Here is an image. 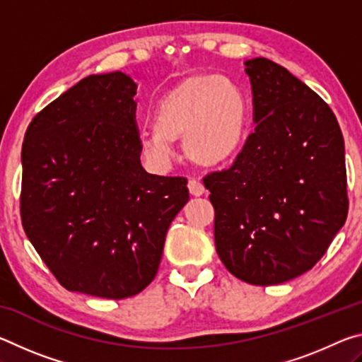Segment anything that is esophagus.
Wrapping results in <instances>:
<instances>
[{
    "mask_svg": "<svg viewBox=\"0 0 362 362\" xmlns=\"http://www.w3.org/2000/svg\"><path fill=\"white\" fill-rule=\"evenodd\" d=\"M188 189L193 196H201V194H204V192H206L203 182H201L199 179H189L188 180Z\"/></svg>",
    "mask_w": 362,
    "mask_h": 362,
    "instance_id": "obj_1",
    "label": "esophagus"
}]
</instances>
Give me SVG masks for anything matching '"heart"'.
<instances>
[{
	"label": "heart",
	"instance_id": "obj_1",
	"mask_svg": "<svg viewBox=\"0 0 362 362\" xmlns=\"http://www.w3.org/2000/svg\"><path fill=\"white\" fill-rule=\"evenodd\" d=\"M249 121L250 103L236 81L223 75L192 76L159 97L142 148L151 163L166 166L173 142L183 139V151L194 164L217 168L243 148Z\"/></svg>",
	"mask_w": 362,
	"mask_h": 362
}]
</instances>
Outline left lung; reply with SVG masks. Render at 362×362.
I'll list each match as a JSON object with an SVG mask.
<instances>
[{
    "instance_id": "1",
    "label": "left lung",
    "mask_w": 362,
    "mask_h": 362,
    "mask_svg": "<svg viewBox=\"0 0 362 362\" xmlns=\"http://www.w3.org/2000/svg\"><path fill=\"white\" fill-rule=\"evenodd\" d=\"M255 131L230 169L203 182L225 268L281 284L313 268L348 216L345 145L332 110L284 66L246 60Z\"/></svg>"
}]
</instances>
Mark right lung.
<instances>
[{"label": "right lung", "mask_w": 362, "mask_h": 362, "mask_svg": "<svg viewBox=\"0 0 362 362\" xmlns=\"http://www.w3.org/2000/svg\"><path fill=\"white\" fill-rule=\"evenodd\" d=\"M136 89L121 71L90 75L27 127L22 225L66 291L113 300L142 292L189 198L185 177L140 164Z\"/></svg>", "instance_id": "right-lung-1"}]
</instances>
